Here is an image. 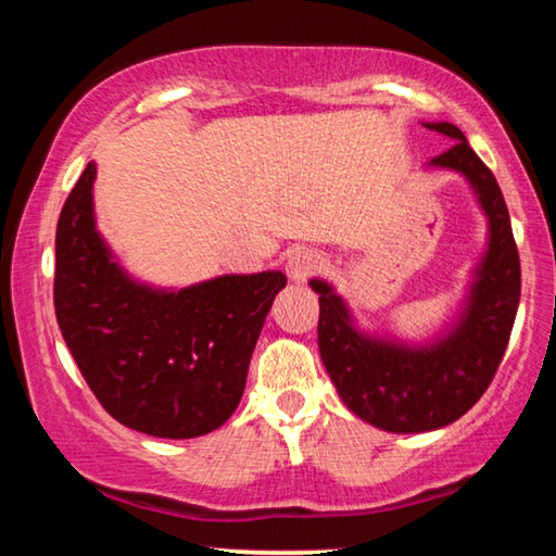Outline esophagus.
Returning <instances> with one entry per match:
<instances>
[{
  "label": "esophagus",
  "mask_w": 556,
  "mask_h": 556,
  "mask_svg": "<svg viewBox=\"0 0 556 556\" xmlns=\"http://www.w3.org/2000/svg\"><path fill=\"white\" fill-rule=\"evenodd\" d=\"M287 275L291 281H296V285H304V281L314 275V271L321 267V257L316 255V252L306 250V248H294L287 255Z\"/></svg>",
  "instance_id": "esophagus-1"
}]
</instances>
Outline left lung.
<instances>
[{
    "label": "left lung",
    "mask_w": 556,
    "mask_h": 556,
    "mask_svg": "<svg viewBox=\"0 0 556 556\" xmlns=\"http://www.w3.org/2000/svg\"><path fill=\"white\" fill-rule=\"evenodd\" d=\"M425 127L454 142L429 166L464 176L488 218V250L454 324L421 345L370 336L355 326L351 308L328 281H308L321 306L318 351L326 372L348 409L392 434L446 427L483 397L503 361L520 304V255L493 172L456 125L425 122Z\"/></svg>",
    "instance_id": "1"
}]
</instances>
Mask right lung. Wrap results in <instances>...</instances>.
<instances>
[{
	"label": "right lung",
	"mask_w": 556,
	"mask_h": 556,
	"mask_svg": "<svg viewBox=\"0 0 556 556\" xmlns=\"http://www.w3.org/2000/svg\"><path fill=\"white\" fill-rule=\"evenodd\" d=\"M96 176L90 162L55 228L53 304L63 341L119 425L159 439L208 434L238 409L287 277L269 269L184 289L131 279L96 228Z\"/></svg>",
	"instance_id": "right-lung-1"
}]
</instances>
